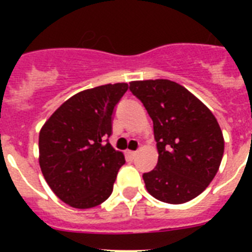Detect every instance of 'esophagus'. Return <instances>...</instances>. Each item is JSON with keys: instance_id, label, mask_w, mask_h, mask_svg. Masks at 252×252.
Segmentation results:
<instances>
[{"instance_id": "esophagus-1", "label": "esophagus", "mask_w": 252, "mask_h": 252, "mask_svg": "<svg viewBox=\"0 0 252 252\" xmlns=\"http://www.w3.org/2000/svg\"><path fill=\"white\" fill-rule=\"evenodd\" d=\"M126 156L129 157V159H134V158H136V156H137V152H132V150H128V152H126Z\"/></svg>"}]
</instances>
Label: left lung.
<instances>
[{
    "instance_id": "8db88e82",
    "label": "left lung",
    "mask_w": 252,
    "mask_h": 252,
    "mask_svg": "<svg viewBox=\"0 0 252 252\" xmlns=\"http://www.w3.org/2000/svg\"><path fill=\"white\" fill-rule=\"evenodd\" d=\"M129 90L153 120L158 163L142 175L148 192L168 204L195 199L213 180L223 156L215 115L170 80L133 81Z\"/></svg>"
}]
</instances>
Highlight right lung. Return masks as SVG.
<instances>
[{"mask_svg": "<svg viewBox=\"0 0 252 252\" xmlns=\"http://www.w3.org/2000/svg\"><path fill=\"white\" fill-rule=\"evenodd\" d=\"M128 84L103 85L73 95L39 133V163L56 196L78 209L96 207L114 189L124 156L111 146L115 107Z\"/></svg>", "mask_w": 252, "mask_h": 252, "instance_id": "right-lung-1", "label": "right lung"}]
</instances>
